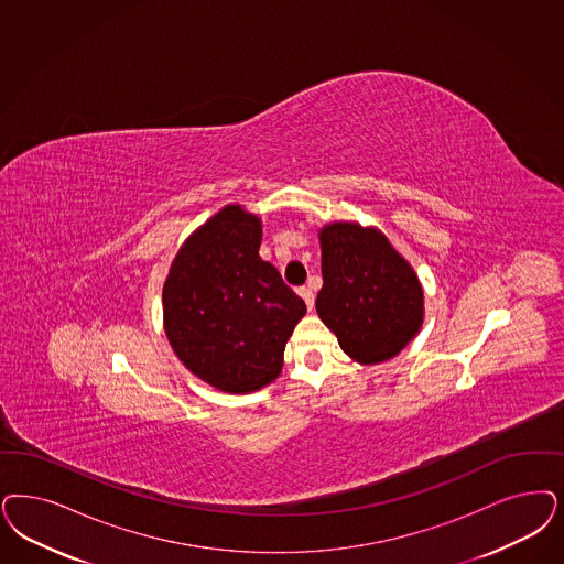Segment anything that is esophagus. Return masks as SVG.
Segmentation results:
<instances>
[{
	"instance_id": "34e87169",
	"label": "esophagus",
	"mask_w": 564,
	"mask_h": 564,
	"mask_svg": "<svg viewBox=\"0 0 564 564\" xmlns=\"http://www.w3.org/2000/svg\"><path fill=\"white\" fill-rule=\"evenodd\" d=\"M297 292H300V295L304 297V302H306L308 311H312V308H314V290H312V285H304V288H300Z\"/></svg>"
}]
</instances>
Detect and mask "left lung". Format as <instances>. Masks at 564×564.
I'll return each mask as SVG.
<instances>
[{"label": "left lung", "instance_id": "left-lung-1", "mask_svg": "<svg viewBox=\"0 0 564 564\" xmlns=\"http://www.w3.org/2000/svg\"><path fill=\"white\" fill-rule=\"evenodd\" d=\"M316 312L341 350L362 365L393 358L423 323V290L379 231L335 223L321 231Z\"/></svg>", "mask_w": 564, "mask_h": 564}]
</instances>
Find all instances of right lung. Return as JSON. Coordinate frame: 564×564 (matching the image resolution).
I'll return each instance as SVG.
<instances>
[{
  "instance_id": "right-lung-1",
  "label": "right lung",
  "mask_w": 564,
  "mask_h": 564,
  "mask_svg": "<svg viewBox=\"0 0 564 564\" xmlns=\"http://www.w3.org/2000/svg\"><path fill=\"white\" fill-rule=\"evenodd\" d=\"M260 218L227 206L176 253L164 283V329L187 369L214 388L248 393L283 369L304 300L260 258Z\"/></svg>"
}]
</instances>
